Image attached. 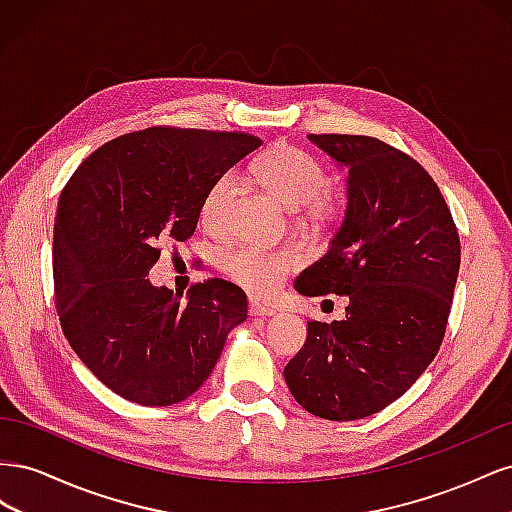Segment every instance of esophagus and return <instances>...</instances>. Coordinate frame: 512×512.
I'll return each instance as SVG.
<instances>
[{
	"instance_id": "1",
	"label": "esophagus",
	"mask_w": 512,
	"mask_h": 512,
	"mask_svg": "<svg viewBox=\"0 0 512 512\" xmlns=\"http://www.w3.org/2000/svg\"><path fill=\"white\" fill-rule=\"evenodd\" d=\"M273 314H275L273 307H269V305H265V303H260V301H256V299H250V316L265 318V316H273Z\"/></svg>"
}]
</instances>
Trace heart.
I'll return each mask as SVG.
<instances>
[{"label": "heart", "mask_w": 512, "mask_h": 512, "mask_svg": "<svg viewBox=\"0 0 512 512\" xmlns=\"http://www.w3.org/2000/svg\"><path fill=\"white\" fill-rule=\"evenodd\" d=\"M252 177L262 188L288 207H299L301 218L314 226H329L344 213V200L329 188L324 164L292 145H275L254 162ZM237 194V177L226 170L218 175L200 200V222L220 232L228 224V213ZM299 267L297 252L288 247L239 245L220 258V269L230 282L256 297H271L286 277Z\"/></svg>", "instance_id": "1"}]
</instances>
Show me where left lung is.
I'll use <instances>...</instances> for the list:
<instances>
[{
  "mask_svg": "<svg viewBox=\"0 0 512 512\" xmlns=\"http://www.w3.org/2000/svg\"><path fill=\"white\" fill-rule=\"evenodd\" d=\"M348 166L346 220L329 252L294 282L305 297L344 294L346 320L307 322L286 365L292 397L327 421L393 404L438 354L461 245L440 188L408 153L374 136L309 134Z\"/></svg>",
  "mask_w": 512,
  "mask_h": 512,
  "instance_id": "left-lung-1",
  "label": "left lung"
}]
</instances>
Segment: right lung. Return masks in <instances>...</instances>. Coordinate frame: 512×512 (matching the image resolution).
<instances>
[{"label":"right lung","mask_w":512,"mask_h":512,"mask_svg":"<svg viewBox=\"0 0 512 512\" xmlns=\"http://www.w3.org/2000/svg\"><path fill=\"white\" fill-rule=\"evenodd\" d=\"M260 143L247 132L151 126L96 149L61 190L53 232L61 331L123 399H188L247 318L245 292L232 282L209 277L181 301L145 275L164 241L194 235L211 181Z\"/></svg>","instance_id":"1"}]
</instances>
